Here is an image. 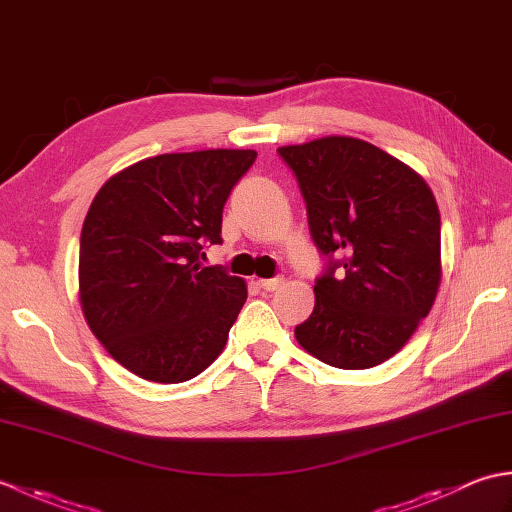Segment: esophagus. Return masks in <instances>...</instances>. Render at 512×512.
<instances>
[{
	"label": "esophagus",
	"mask_w": 512,
	"mask_h": 512,
	"mask_svg": "<svg viewBox=\"0 0 512 512\" xmlns=\"http://www.w3.org/2000/svg\"><path fill=\"white\" fill-rule=\"evenodd\" d=\"M257 284H259V288H262V290H266V292H273V290H277L281 284H284V277H275V279H259Z\"/></svg>",
	"instance_id": "esophagus-1"
}]
</instances>
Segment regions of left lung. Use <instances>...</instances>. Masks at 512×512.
I'll use <instances>...</instances> for the list:
<instances>
[{"label":"left lung","mask_w":512,"mask_h":512,"mask_svg":"<svg viewBox=\"0 0 512 512\" xmlns=\"http://www.w3.org/2000/svg\"><path fill=\"white\" fill-rule=\"evenodd\" d=\"M295 171L314 244L328 268L299 345L341 369L400 352L436 301L440 211L429 184L387 151L350 136L279 147Z\"/></svg>","instance_id":"1"}]
</instances>
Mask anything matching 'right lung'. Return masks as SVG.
Wrapping results in <instances>:
<instances>
[{
    "mask_svg": "<svg viewBox=\"0 0 512 512\" xmlns=\"http://www.w3.org/2000/svg\"><path fill=\"white\" fill-rule=\"evenodd\" d=\"M253 149L145 158L107 180L81 231L79 301L114 361L151 383H184L222 354L246 281L202 266Z\"/></svg>",
    "mask_w": 512,
    "mask_h": 512,
    "instance_id": "1",
    "label": "right lung"
}]
</instances>
